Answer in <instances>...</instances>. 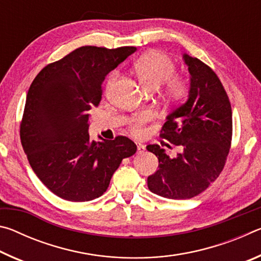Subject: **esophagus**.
Returning <instances> with one entry per match:
<instances>
[{
  "instance_id": "34e87169",
  "label": "esophagus",
  "mask_w": 261,
  "mask_h": 261,
  "mask_svg": "<svg viewBox=\"0 0 261 261\" xmlns=\"http://www.w3.org/2000/svg\"><path fill=\"white\" fill-rule=\"evenodd\" d=\"M145 149H146V147H145V145L143 144H137V152H138V154H141L145 152Z\"/></svg>"
}]
</instances>
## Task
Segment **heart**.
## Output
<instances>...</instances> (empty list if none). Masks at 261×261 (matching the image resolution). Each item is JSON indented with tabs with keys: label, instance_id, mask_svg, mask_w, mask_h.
I'll return each mask as SVG.
<instances>
[{
	"label": "heart",
	"instance_id": "b5f03b06",
	"mask_svg": "<svg viewBox=\"0 0 261 261\" xmlns=\"http://www.w3.org/2000/svg\"><path fill=\"white\" fill-rule=\"evenodd\" d=\"M134 69L144 86L149 90H156L163 85L162 96L168 103L178 106L188 100L191 92V82L183 74H176L175 62L165 53L159 50L147 51L134 63ZM118 73L113 71L107 79L110 87L117 79ZM153 118L152 112H143L130 122L129 130L134 136H143L144 126Z\"/></svg>",
	"mask_w": 261,
	"mask_h": 261
}]
</instances>
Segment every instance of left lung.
<instances>
[{
    "instance_id": "8db88e82",
    "label": "left lung",
    "mask_w": 261,
    "mask_h": 261,
    "mask_svg": "<svg viewBox=\"0 0 261 261\" xmlns=\"http://www.w3.org/2000/svg\"><path fill=\"white\" fill-rule=\"evenodd\" d=\"M183 59L191 92L187 102L168 115L160 132L183 152L170 158L156 144L146 146L159 160L148 189L168 199H190L205 191L223 170L232 138L231 105L222 83L199 59L187 54Z\"/></svg>"
}]
</instances>
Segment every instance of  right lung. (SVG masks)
Listing matches in <instances>:
<instances>
[{
  "label": "right lung",
  "mask_w": 261,
  "mask_h": 261,
  "mask_svg": "<svg viewBox=\"0 0 261 261\" xmlns=\"http://www.w3.org/2000/svg\"><path fill=\"white\" fill-rule=\"evenodd\" d=\"M136 47L83 46L46 65L26 96L20 140L39 179L69 201H90L106 192L123 159L136 144L124 136L91 141L90 112L102 98L106 74Z\"/></svg>",
  "instance_id": "right-lung-1"
}]
</instances>
